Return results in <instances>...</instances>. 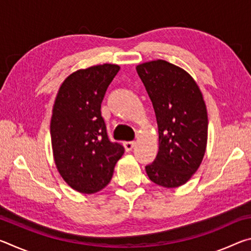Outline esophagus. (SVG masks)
<instances>
[{"mask_svg": "<svg viewBox=\"0 0 251 251\" xmlns=\"http://www.w3.org/2000/svg\"><path fill=\"white\" fill-rule=\"evenodd\" d=\"M135 145H136L135 142H125L124 143V147H125L126 151H129L133 150V148L135 147Z\"/></svg>", "mask_w": 251, "mask_h": 251, "instance_id": "obj_1", "label": "esophagus"}]
</instances>
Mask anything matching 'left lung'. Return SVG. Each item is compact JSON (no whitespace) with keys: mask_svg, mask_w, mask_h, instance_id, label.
Instances as JSON below:
<instances>
[{"mask_svg":"<svg viewBox=\"0 0 251 251\" xmlns=\"http://www.w3.org/2000/svg\"><path fill=\"white\" fill-rule=\"evenodd\" d=\"M136 71L158 125V154L146 173L156 185L179 187L197 172L206 151L208 117L202 94L186 71L164 59L143 63Z\"/></svg>","mask_w":251,"mask_h":251,"instance_id":"left-lung-1","label":"left lung"}]
</instances>
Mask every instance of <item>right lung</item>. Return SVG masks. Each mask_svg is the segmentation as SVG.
<instances>
[{
  "mask_svg": "<svg viewBox=\"0 0 251 251\" xmlns=\"http://www.w3.org/2000/svg\"><path fill=\"white\" fill-rule=\"evenodd\" d=\"M120 71L103 64L74 72L59 87L50 120L53 156L58 173L78 193L108 185L124 147L109 141L100 104Z\"/></svg>",
  "mask_w": 251,
  "mask_h": 251,
  "instance_id": "1",
  "label": "right lung"
}]
</instances>
